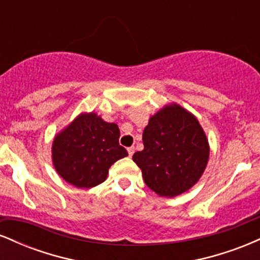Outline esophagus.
Listing matches in <instances>:
<instances>
[{"label":"esophagus","mask_w":260,"mask_h":260,"mask_svg":"<svg viewBox=\"0 0 260 260\" xmlns=\"http://www.w3.org/2000/svg\"><path fill=\"white\" fill-rule=\"evenodd\" d=\"M127 151H128V155H129V156H132V155L134 154V147L127 148Z\"/></svg>","instance_id":"obj_1"}]
</instances>
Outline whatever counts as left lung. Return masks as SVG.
<instances>
[{
  "label": "left lung",
  "mask_w": 260,
  "mask_h": 260,
  "mask_svg": "<svg viewBox=\"0 0 260 260\" xmlns=\"http://www.w3.org/2000/svg\"><path fill=\"white\" fill-rule=\"evenodd\" d=\"M144 149L133 155L145 184L161 197H176L198 182L207 168L209 143L194 116L177 104L151 116Z\"/></svg>",
  "instance_id": "8db88e82"
}]
</instances>
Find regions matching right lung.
<instances>
[{"mask_svg":"<svg viewBox=\"0 0 260 260\" xmlns=\"http://www.w3.org/2000/svg\"><path fill=\"white\" fill-rule=\"evenodd\" d=\"M116 123L96 113H80L55 137L52 162L58 175L78 188H91L106 180L113 162L127 156Z\"/></svg>","mask_w":260,"mask_h":260,"instance_id":"obj_1","label":"right lung"}]
</instances>
